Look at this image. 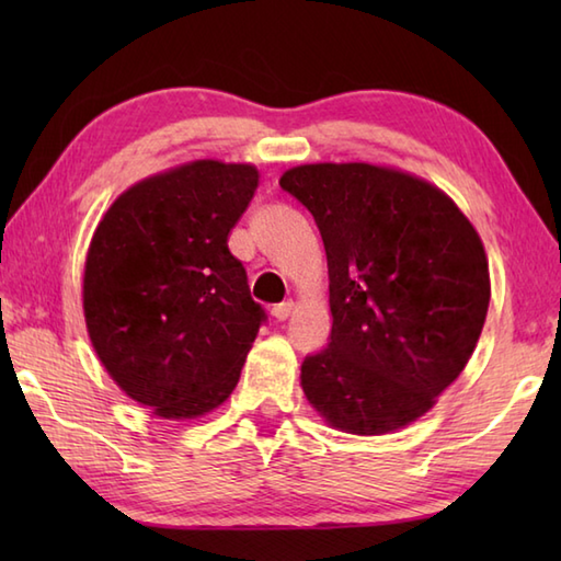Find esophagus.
<instances>
[{"instance_id": "1", "label": "esophagus", "mask_w": 561, "mask_h": 561, "mask_svg": "<svg viewBox=\"0 0 561 561\" xmlns=\"http://www.w3.org/2000/svg\"><path fill=\"white\" fill-rule=\"evenodd\" d=\"M291 308H294L291 301H282V304L274 306V308H272L274 320H287V318L291 316Z\"/></svg>"}]
</instances>
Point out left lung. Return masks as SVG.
<instances>
[{"instance_id":"obj_1","label":"left lung","mask_w":561,"mask_h":561,"mask_svg":"<svg viewBox=\"0 0 561 561\" xmlns=\"http://www.w3.org/2000/svg\"><path fill=\"white\" fill-rule=\"evenodd\" d=\"M279 185L313 214L328 255L332 330L301 364L306 398L342 432H396L428 412L480 340V236L438 187L380 165H296Z\"/></svg>"}]
</instances>
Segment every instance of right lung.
<instances>
[{
    "mask_svg": "<svg viewBox=\"0 0 561 561\" xmlns=\"http://www.w3.org/2000/svg\"><path fill=\"white\" fill-rule=\"evenodd\" d=\"M255 187L253 165L195 161L129 187L93 233L83 270L93 350L165 420L219 408L267 320L229 250Z\"/></svg>",
    "mask_w": 561,
    "mask_h": 561,
    "instance_id": "obj_1",
    "label": "right lung"
}]
</instances>
